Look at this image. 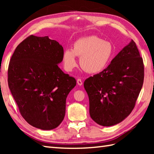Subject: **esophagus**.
<instances>
[{"label": "esophagus", "mask_w": 154, "mask_h": 154, "mask_svg": "<svg viewBox=\"0 0 154 154\" xmlns=\"http://www.w3.org/2000/svg\"><path fill=\"white\" fill-rule=\"evenodd\" d=\"M77 83L78 85H83V82H82V80H81V79H77Z\"/></svg>", "instance_id": "obj_1"}]
</instances>
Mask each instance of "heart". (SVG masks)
Listing matches in <instances>:
<instances>
[{"mask_svg": "<svg viewBox=\"0 0 154 154\" xmlns=\"http://www.w3.org/2000/svg\"><path fill=\"white\" fill-rule=\"evenodd\" d=\"M113 45L96 35L81 38L75 42L73 50H65L63 54L65 69L71 71L77 65L76 56L80 57L81 67L88 73L103 71L112 60Z\"/></svg>", "mask_w": 154, "mask_h": 154, "instance_id": "1", "label": "heart"}]
</instances>
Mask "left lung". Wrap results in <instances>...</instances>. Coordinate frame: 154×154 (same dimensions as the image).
<instances>
[{"label":"left lung","mask_w":154,"mask_h":154,"mask_svg":"<svg viewBox=\"0 0 154 154\" xmlns=\"http://www.w3.org/2000/svg\"><path fill=\"white\" fill-rule=\"evenodd\" d=\"M143 78V59L132 40L106 69L85 81L91 119L103 126L122 122L135 106Z\"/></svg>","instance_id":"left-lung-1"}]
</instances>
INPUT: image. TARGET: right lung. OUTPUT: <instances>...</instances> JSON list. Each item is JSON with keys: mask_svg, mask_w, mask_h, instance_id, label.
<instances>
[{"mask_svg": "<svg viewBox=\"0 0 154 154\" xmlns=\"http://www.w3.org/2000/svg\"><path fill=\"white\" fill-rule=\"evenodd\" d=\"M63 48L48 36L31 35L20 44L8 69L9 89L20 113L32 126L52 130L63 121L66 99L76 80L57 64Z\"/></svg>", "mask_w": 154, "mask_h": 154, "instance_id": "right-lung-1", "label": "right lung"}]
</instances>
